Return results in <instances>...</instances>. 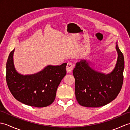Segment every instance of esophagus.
<instances>
[{"mask_svg":"<svg viewBox=\"0 0 130 130\" xmlns=\"http://www.w3.org/2000/svg\"><path fill=\"white\" fill-rule=\"evenodd\" d=\"M66 70H67V71L68 73H70L72 71V70H73V65L72 64V63L68 62L67 63V67H66Z\"/></svg>","mask_w":130,"mask_h":130,"instance_id":"34e87169","label":"esophagus"}]
</instances>
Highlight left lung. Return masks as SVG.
Returning a JSON list of instances; mask_svg holds the SVG:
<instances>
[{"mask_svg":"<svg viewBox=\"0 0 130 130\" xmlns=\"http://www.w3.org/2000/svg\"><path fill=\"white\" fill-rule=\"evenodd\" d=\"M115 67L112 72L104 74L94 69L90 62L81 60L76 63L73 70L75 78V90L76 100L79 104L87 107H99L110 103L117 97L122 86L124 57L118 48Z\"/></svg>","mask_w":130,"mask_h":130,"instance_id":"obj_1","label":"left lung"}]
</instances>
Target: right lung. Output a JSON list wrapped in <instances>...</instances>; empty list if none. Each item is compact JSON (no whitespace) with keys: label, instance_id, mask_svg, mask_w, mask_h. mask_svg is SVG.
Listing matches in <instances>:
<instances>
[{"label":"right lung","instance_id":"obj_1","mask_svg":"<svg viewBox=\"0 0 130 130\" xmlns=\"http://www.w3.org/2000/svg\"><path fill=\"white\" fill-rule=\"evenodd\" d=\"M15 49L10 52L6 64L8 88L17 100L35 107H45L53 102L57 87L67 74V63L47 65L43 70L30 75L17 71L14 64Z\"/></svg>","mask_w":130,"mask_h":130}]
</instances>
